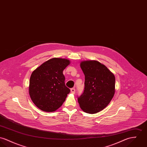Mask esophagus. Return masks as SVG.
Returning <instances> with one entry per match:
<instances>
[{
    "label": "esophagus",
    "instance_id": "esophagus-1",
    "mask_svg": "<svg viewBox=\"0 0 147 147\" xmlns=\"http://www.w3.org/2000/svg\"><path fill=\"white\" fill-rule=\"evenodd\" d=\"M70 91H71V94H75V92H76V90H75V88H71V89H70Z\"/></svg>",
    "mask_w": 147,
    "mask_h": 147
}]
</instances>
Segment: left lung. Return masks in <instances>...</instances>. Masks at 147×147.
<instances>
[{"label": "left lung", "instance_id": "1", "mask_svg": "<svg viewBox=\"0 0 147 147\" xmlns=\"http://www.w3.org/2000/svg\"><path fill=\"white\" fill-rule=\"evenodd\" d=\"M80 66L85 80L83 93L78 97V103L84 112L96 113L103 110L113 98L115 77L98 61H84Z\"/></svg>", "mask_w": 147, "mask_h": 147}]
</instances>
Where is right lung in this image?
I'll return each instance as SVG.
<instances>
[{"label":"right lung","mask_w":147,"mask_h":147,"mask_svg":"<svg viewBox=\"0 0 147 147\" xmlns=\"http://www.w3.org/2000/svg\"><path fill=\"white\" fill-rule=\"evenodd\" d=\"M69 64V60L53 58L33 71L29 92L34 104L40 110L54 112L65 101L70 90L65 86L63 72Z\"/></svg>","instance_id":"obj_1"}]
</instances>
